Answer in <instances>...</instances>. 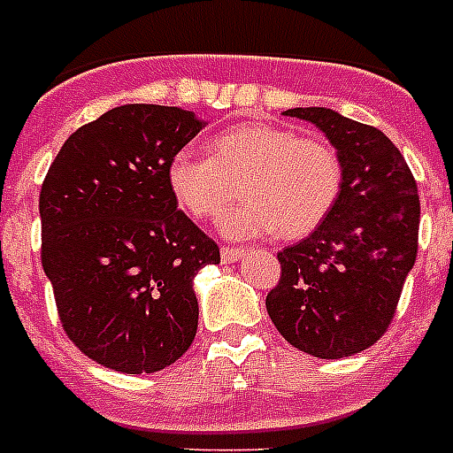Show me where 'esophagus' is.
<instances>
[{
    "mask_svg": "<svg viewBox=\"0 0 453 453\" xmlns=\"http://www.w3.org/2000/svg\"><path fill=\"white\" fill-rule=\"evenodd\" d=\"M242 256H244V251H242V249H234V246H223V249H220V260L226 265L237 263Z\"/></svg>",
    "mask_w": 453,
    "mask_h": 453,
    "instance_id": "esophagus-1",
    "label": "esophagus"
}]
</instances>
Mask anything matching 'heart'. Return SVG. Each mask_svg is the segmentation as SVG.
<instances>
[{
  "mask_svg": "<svg viewBox=\"0 0 453 453\" xmlns=\"http://www.w3.org/2000/svg\"><path fill=\"white\" fill-rule=\"evenodd\" d=\"M219 230L230 239L279 233L288 239L314 233L340 197V160L328 143L297 137L267 123L239 125L209 142V156L176 150L167 163V188L186 214L209 219L237 195Z\"/></svg>",
  "mask_w": 453,
  "mask_h": 453,
  "instance_id": "1",
  "label": "heart"
}]
</instances>
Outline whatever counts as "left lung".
Masks as SVG:
<instances>
[{"mask_svg": "<svg viewBox=\"0 0 453 453\" xmlns=\"http://www.w3.org/2000/svg\"><path fill=\"white\" fill-rule=\"evenodd\" d=\"M284 116L316 125L342 169L333 211L277 258L281 279L265 300L284 340L316 358H347L388 328L417 260V181L384 132L326 106Z\"/></svg>", "mask_w": 453, "mask_h": 453, "instance_id": "8db88e82", "label": "left lung"}]
</instances>
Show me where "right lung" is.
Masks as SVG:
<instances>
[{"label": "right lung", "instance_id": "add662e5", "mask_svg": "<svg viewBox=\"0 0 453 453\" xmlns=\"http://www.w3.org/2000/svg\"><path fill=\"white\" fill-rule=\"evenodd\" d=\"M200 130L186 109L116 106L62 143L42 186V263L65 333L116 372L165 370L197 333L195 274L220 253L176 209L167 163Z\"/></svg>", "mask_w": 453, "mask_h": 453}]
</instances>
